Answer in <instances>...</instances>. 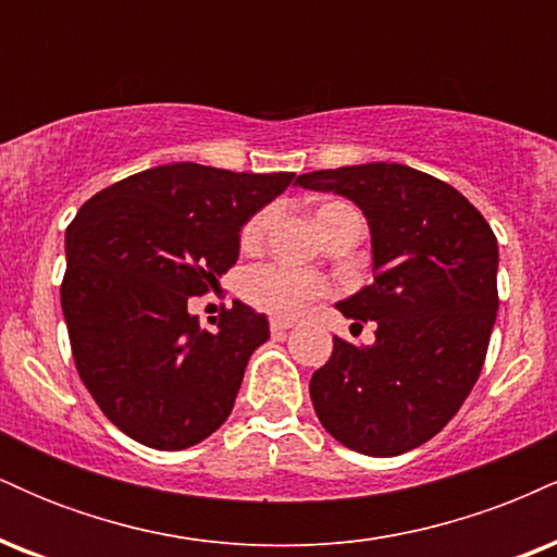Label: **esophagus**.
I'll use <instances>...</instances> for the list:
<instances>
[{"instance_id":"34e87169","label":"esophagus","mask_w":557,"mask_h":557,"mask_svg":"<svg viewBox=\"0 0 557 557\" xmlns=\"http://www.w3.org/2000/svg\"><path fill=\"white\" fill-rule=\"evenodd\" d=\"M270 327H272V335H277V337H283L287 330L293 327V319H283V317H274L272 322H270Z\"/></svg>"}]
</instances>
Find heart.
I'll list each match as a JSON object with an SVG mask.
<instances>
[{
  "mask_svg": "<svg viewBox=\"0 0 557 557\" xmlns=\"http://www.w3.org/2000/svg\"><path fill=\"white\" fill-rule=\"evenodd\" d=\"M337 209H348L345 203H322L317 209L314 220H322L324 214L337 212ZM272 209H261L251 216V220L243 225L240 240L246 246H257V243L264 238L267 227H270ZM324 283L322 280L311 277L306 272L287 270V267H257L246 274L243 280V296H246L248 304L259 306V309L272 311V314L293 317L309 304L311 298L322 296Z\"/></svg>",
  "mask_w": 557,
  "mask_h": 557,
  "instance_id": "1",
  "label": "heart"
}]
</instances>
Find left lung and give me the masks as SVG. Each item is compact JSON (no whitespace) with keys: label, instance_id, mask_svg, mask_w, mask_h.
Returning <instances> with one entry per match:
<instances>
[{"label":"left lung","instance_id":"8db88e82","mask_svg":"<svg viewBox=\"0 0 557 557\" xmlns=\"http://www.w3.org/2000/svg\"><path fill=\"white\" fill-rule=\"evenodd\" d=\"M354 201L372 235L374 283L337 300L372 345L335 337L311 403L337 443L363 456L413 450L456 417L482 372L497 317V240L453 185L406 164L369 162L298 175Z\"/></svg>","mask_w":557,"mask_h":557}]
</instances>
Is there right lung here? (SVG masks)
<instances>
[{"label":"right lung","mask_w":557,"mask_h":557,"mask_svg":"<svg viewBox=\"0 0 557 557\" xmlns=\"http://www.w3.org/2000/svg\"><path fill=\"white\" fill-rule=\"evenodd\" d=\"M293 177L159 164L99 190L70 222L62 314L75 367L136 443L183 450L225 424L270 322L233 300L209 332L188 300L220 285L243 225Z\"/></svg>","instance_id":"right-lung-1"}]
</instances>
